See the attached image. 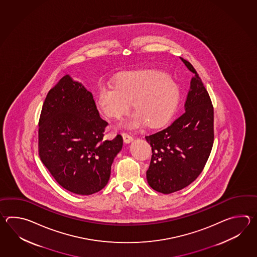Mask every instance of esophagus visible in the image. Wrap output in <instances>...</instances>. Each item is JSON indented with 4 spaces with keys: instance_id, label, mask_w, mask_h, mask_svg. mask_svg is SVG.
<instances>
[{
    "instance_id": "1",
    "label": "esophagus",
    "mask_w": 257,
    "mask_h": 257,
    "mask_svg": "<svg viewBox=\"0 0 257 257\" xmlns=\"http://www.w3.org/2000/svg\"><path fill=\"white\" fill-rule=\"evenodd\" d=\"M122 136H123V140H124L125 143H130V142L133 141V138H132V136H131L130 134H127V133H125V132H124V133L122 134Z\"/></svg>"
}]
</instances>
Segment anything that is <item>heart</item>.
Masks as SVG:
<instances>
[{"label":"heart","mask_w":257,"mask_h":257,"mask_svg":"<svg viewBox=\"0 0 257 257\" xmlns=\"http://www.w3.org/2000/svg\"><path fill=\"white\" fill-rule=\"evenodd\" d=\"M179 101V88L165 72L154 69L123 71L115 85L99 88L96 103L104 115L119 118L131 108L136 110L121 125L135 128L147 123L163 126L174 115Z\"/></svg>","instance_id":"b5f03b06"}]
</instances>
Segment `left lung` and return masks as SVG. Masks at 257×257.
<instances>
[{
    "mask_svg": "<svg viewBox=\"0 0 257 257\" xmlns=\"http://www.w3.org/2000/svg\"><path fill=\"white\" fill-rule=\"evenodd\" d=\"M180 59L193 72L186 111L170 126L145 137L153 152L146 173L148 184L163 194L179 191L196 180L213 146L211 100L195 68Z\"/></svg>",
    "mask_w": 257,
    "mask_h": 257,
    "instance_id": "1",
    "label": "left lung"
}]
</instances>
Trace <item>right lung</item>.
I'll return each mask as SVG.
<instances>
[{
    "label": "right lung",
    "instance_id": "1",
    "mask_svg": "<svg viewBox=\"0 0 257 257\" xmlns=\"http://www.w3.org/2000/svg\"><path fill=\"white\" fill-rule=\"evenodd\" d=\"M107 125L92 93L70 75L50 89L39 117V157L66 190L88 196L108 183L123 139L104 140Z\"/></svg>",
    "mask_w": 257,
    "mask_h": 257
}]
</instances>
